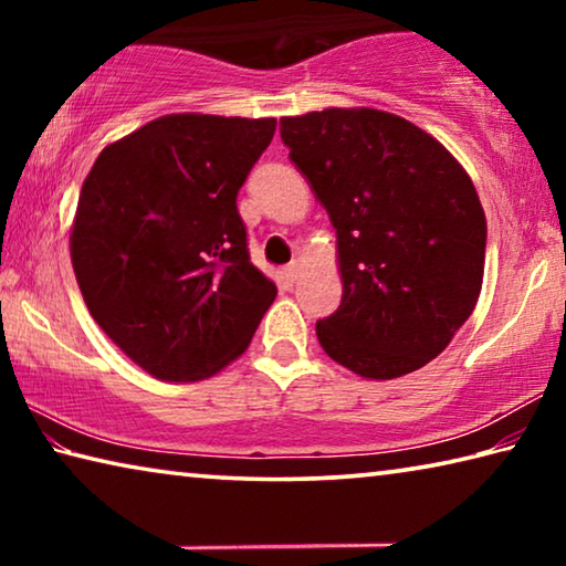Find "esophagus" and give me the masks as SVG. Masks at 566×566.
Segmentation results:
<instances>
[{
  "label": "esophagus",
  "mask_w": 566,
  "mask_h": 566,
  "mask_svg": "<svg viewBox=\"0 0 566 566\" xmlns=\"http://www.w3.org/2000/svg\"><path fill=\"white\" fill-rule=\"evenodd\" d=\"M282 276H284V282L294 284V282H296V276H300V266H296V264L284 266V270H282Z\"/></svg>",
  "instance_id": "1"
}]
</instances>
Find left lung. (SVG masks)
I'll return each instance as SVG.
<instances>
[{
    "instance_id": "obj_1",
    "label": "left lung",
    "mask_w": 566,
    "mask_h": 566,
    "mask_svg": "<svg viewBox=\"0 0 566 566\" xmlns=\"http://www.w3.org/2000/svg\"><path fill=\"white\" fill-rule=\"evenodd\" d=\"M280 132L337 229L342 304L317 322L322 349L367 379L424 367L482 292L486 219L472 179L389 112H310Z\"/></svg>"
}]
</instances>
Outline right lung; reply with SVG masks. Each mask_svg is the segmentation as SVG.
Returning a JSON list of instances; mask_svg holds the SVG:
<instances>
[{"label":"right lung","instance_id":"obj_1","mask_svg":"<svg viewBox=\"0 0 566 566\" xmlns=\"http://www.w3.org/2000/svg\"><path fill=\"white\" fill-rule=\"evenodd\" d=\"M276 119L167 114L104 147L70 237L87 310L127 357L165 381L234 361L276 296L249 262L237 195Z\"/></svg>","mask_w":566,"mask_h":566}]
</instances>
